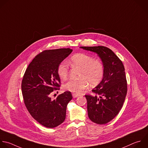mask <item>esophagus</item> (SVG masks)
<instances>
[{
    "instance_id": "esophagus-1",
    "label": "esophagus",
    "mask_w": 148,
    "mask_h": 148,
    "mask_svg": "<svg viewBox=\"0 0 148 148\" xmlns=\"http://www.w3.org/2000/svg\"><path fill=\"white\" fill-rule=\"evenodd\" d=\"M78 96H79V94H78V93H73V97L74 98L77 97H78Z\"/></svg>"
}]
</instances>
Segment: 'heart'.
Segmentation results:
<instances>
[{"label":"heart","mask_w":148,"mask_h":148,"mask_svg":"<svg viewBox=\"0 0 148 148\" xmlns=\"http://www.w3.org/2000/svg\"><path fill=\"white\" fill-rule=\"evenodd\" d=\"M70 63L73 67L81 69V78L69 80L64 85V89L76 93H81L86 89L89 84L95 86L103 79L105 67L103 63L85 53H78L74 55ZM58 74L61 79H65L68 75V66L66 62L60 63L58 67Z\"/></svg>","instance_id":"b5f03b06"}]
</instances>
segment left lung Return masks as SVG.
Here are the masks:
<instances>
[{"instance_id": "obj_1", "label": "left lung", "mask_w": 148, "mask_h": 148, "mask_svg": "<svg viewBox=\"0 0 148 148\" xmlns=\"http://www.w3.org/2000/svg\"><path fill=\"white\" fill-rule=\"evenodd\" d=\"M84 50L96 53L105 67L103 79L92 91L93 95H85L89 119L97 124L112 120L122 108L127 92L124 65L108 47L81 46Z\"/></svg>"}]
</instances>
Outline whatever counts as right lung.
I'll return each instance as SVG.
<instances>
[{
  "label": "right lung",
  "mask_w": 148,
  "mask_h": 148,
  "mask_svg": "<svg viewBox=\"0 0 148 148\" xmlns=\"http://www.w3.org/2000/svg\"><path fill=\"white\" fill-rule=\"evenodd\" d=\"M72 49L47 50L39 53L28 65L24 75L21 89L25 105L31 116L47 128H54L66 119V109L72 94L66 91L52 100L51 92L60 86L58 67Z\"/></svg>",
  "instance_id": "right-lung-1"
}]
</instances>
